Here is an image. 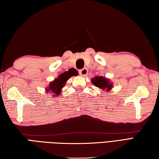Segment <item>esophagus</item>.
I'll return each mask as SVG.
<instances>
[{"instance_id":"obj_1","label":"esophagus","mask_w":159,"mask_h":159,"mask_svg":"<svg viewBox=\"0 0 159 159\" xmlns=\"http://www.w3.org/2000/svg\"><path fill=\"white\" fill-rule=\"evenodd\" d=\"M79 73H80V75H81V76H87L88 73V70L86 68H83V70L79 71Z\"/></svg>"}]
</instances>
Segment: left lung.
<instances>
[{
  "instance_id": "obj_1",
  "label": "left lung",
  "mask_w": 159,
  "mask_h": 159,
  "mask_svg": "<svg viewBox=\"0 0 159 159\" xmlns=\"http://www.w3.org/2000/svg\"><path fill=\"white\" fill-rule=\"evenodd\" d=\"M91 82L96 87L99 88L103 90H106L109 92L112 88V83L110 82L109 79H106L103 76H96L92 79Z\"/></svg>"
}]
</instances>
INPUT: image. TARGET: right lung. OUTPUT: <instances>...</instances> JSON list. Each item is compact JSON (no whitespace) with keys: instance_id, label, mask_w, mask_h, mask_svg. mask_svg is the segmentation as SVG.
<instances>
[{"instance_id":"1","label":"right lung","mask_w":159,"mask_h":159,"mask_svg":"<svg viewBox=\"0 0 159 159\" xmlns=\"http://www.w3.org/2000/svg\"><path fill=\"white\" fill-rule=\"evenodd\" d=\"M76 71L70 70L67 71H65L64 73L59 75L57 79L49 83V86L48 88H46L47 92H51L53 96H58L61 93V89L64 87L65 83L69 79L71 76H76Z\"/></svg>"}]
</instances>
